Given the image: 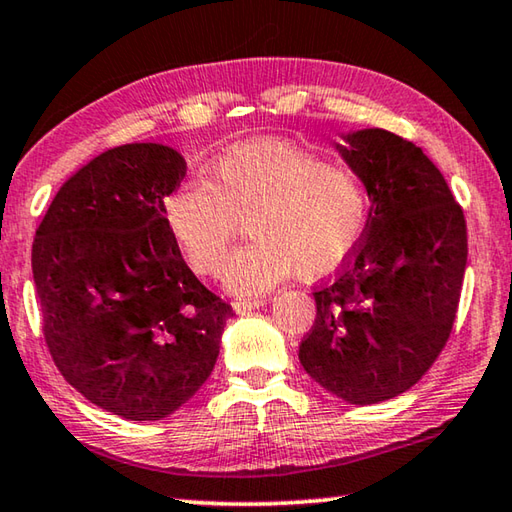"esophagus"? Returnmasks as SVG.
<instances>
[{"label":"esophagus","mask_w":512,"mask_h":512,"mask_svg":"<svg viewBox=\"0 0 512 512\" xmlns=\"http://www.w3.org/2000/svg\"><path fill=\"white\" fill-rule=\"evenodd\" d=\"M266 302V298H246V300H235L232 302V309L237 311V314H246V311H253L259 309Z\"/></svg>","instance_id":"34e87169"}]
</instances>
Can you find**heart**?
Instances as JSON below:
<instances>
[{"label":"heart","mask_w":512,"mask_h":512,"mask_svg":"<svg viewBox=\"0 0 512 512\" xmlns=\"http://www.w3.org/2000/svg\"><path fill=\"white\" fill-rule=\"evenodd\" d=\"M171 239L201 275L219 271L244 223L246 237L221 271L232 296H255L298 271L323 280L348 262L368 221L361 178L339 162L282 140H255L207 164L162 201Z\"/></svg>","instance_id":"b5f03b06"}]
</instances>
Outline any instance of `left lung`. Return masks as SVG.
I'll list each match as a JSON object with an SVG mask.
<instances>
[{"label":"left lung","mask_w":512,"mask_h":512,"mask_svg":"<svg viewBox=\"0 0 512 512\" xmlns=\"http://www.w3.org/2000/svg\"><path fill=\"white\" fill-rule=\"evenodd\" d=\"M332 146L370 198L363 241L314 291L300 363L350 404L391 400L431 368L452 332L467 264L463 210L420 146L384 128Z\"/></svg>","instance_id":"obj_1"}]
</instances>
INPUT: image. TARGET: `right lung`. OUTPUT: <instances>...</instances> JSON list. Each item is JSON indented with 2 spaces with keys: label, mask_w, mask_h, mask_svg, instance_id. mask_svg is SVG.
Segmentation results:
<instances>
[{
  "label": "right lung",
  "mask_w": 512,
  "mask_h": 512,
  "mask_svg": "<svg viewBox=\"0 0 512 512\" xmlns=\"http://www.w3.org/2000/svg\"><path fill=\"white\" fill-rule=\"evenodd\" d=\"M187 162L155 142L97 155L58 189L33 241L42 332L83 397L126 420L192 400L232 307L189 271L162 216Z\"/></svg>",
  "instance_id": "right-lung-1"
}]
</instances>
